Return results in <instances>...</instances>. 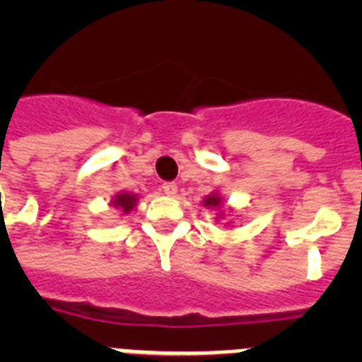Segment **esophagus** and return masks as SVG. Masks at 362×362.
Listing matches in <instances>:
<instances>
[{"label": "esophagus", "mask_w": 362, "mask_h": 362, "mask_svg": "<svg viewBox=\"0 0 362 362\" xmlns=\"http://www.w3.org/2000/svg\"><path fill=\"white\" fill-rule=\"evenodd\" d=\"M163 192H165L166 196H175L177 194V185L175 183H163Z\"/></svg>", "instance_id": "34e87169"}]
</instances>
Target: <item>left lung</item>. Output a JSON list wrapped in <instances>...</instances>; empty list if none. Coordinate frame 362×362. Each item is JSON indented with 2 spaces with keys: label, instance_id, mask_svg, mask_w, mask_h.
<instances>
[{
  "label": "left lung",
  "instance_id": "8db88e82",
  "mask_svg": "<svg viewBox=\"0 0 362 362\" xmlns=\"http://www.w3.org/2000/svg\"><path fill=\"white\" fill-rule=\"evenodd\" d=\"M221 199L219 196H209L206 199H204V206H219Z\"/></svg>",
  "mask_w": 362,
  "mask_h": 362
}]
</instances>
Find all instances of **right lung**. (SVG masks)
Masks as SVG:
<instances>
[{"mask_svg": "<svg viewBox=\"0 0 362 362\" xmlns=\"http://www.w3.org/2000/svg\"><path fill=\"white\" fill-rule=\"evenodd\" d=\"M112 203H114V206L123 210V212H130L136 206V196H132V194H117L116 199L112 201Z\"/></svg>", "mask_w": 362, "mask_h": 362, "instance_id": "obj_1", "label": "right lung"}]
</instances>
